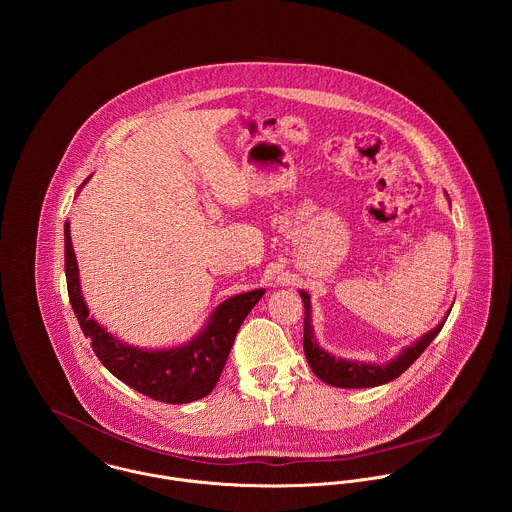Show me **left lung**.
<instances>
[{
  "mask_svg": "<svg viewBox=\"0 0 512 512\" xmlns=\"http://www.w3.org/2000/svg\"><path fill=\"white\" fill-rule=\"evenodd\" d=\"M299 295L303 299V307H305V319H303V353L305 359L311 366L313 374L317 378H321L323 382L337 386V388H374L380 384H386L394 378H398L408 366L426 351V347L438 337L447 315L439 321L438 325L428 331L426 335H422L420 339H416L412 345L404 347L394 359H390L384 365H374V363H361V361H349V359H341L335 357L331 353H327L323 347H319L315 333H313V325H311V299L309 293L299 290Z\"/></svg>",
  "mask_w": 512,
  "mask_h": 512,
  "instance_id": "1",
  "label": "left lung"
}]
</instances>
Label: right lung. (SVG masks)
I'll return each mask as SVG.
<instances>
[{
	"instance_id": "add662e5",
	"label": "right lung",
	"mask_w": 512,
	"mask_h": 512,
	"mask_svg": "<svg viewBox=\"0 0 512 512\" xmlns=\"http://www.w3.org/2000/svg\"><path fill=\"white\" fill-rule=\"evenodd\" d=\"M88 181L90 177L82 185ZM65 274L74 315L100 363L130 388L167 404H187L213 392L242 321L264 295V288L232 295L215 307L191 341L169 349H142L124 343L90 317L80 290L69 220L65 222Z\"/></svg>"
}]
</instances>
